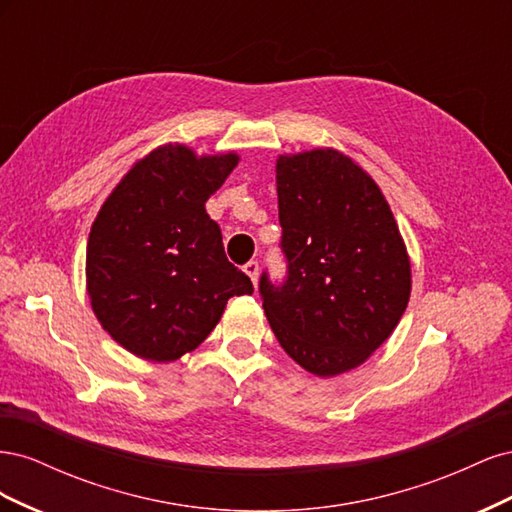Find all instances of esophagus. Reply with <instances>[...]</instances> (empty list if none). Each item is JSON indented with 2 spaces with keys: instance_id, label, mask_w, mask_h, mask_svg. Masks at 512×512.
Wrapping results in <instances>:
<instances>
[{
  "instance_id": "34e87169",
  "label": "esophagus",
  "mask_w": 512,
  "mask_h": 512,
  "mask_svg": "<svg viewBox=\"0 0 512 512\" xmlns=\"http://www.w3.org/2000/svg\"><path fill=\"white\" fill-rule=\"evenodd\" d=\"M243 271L250 275V280H252V284H256L258 282V262L256 260H250V262H245V267H243Z\"/></svg>"
}]
</instances>
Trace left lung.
Returning a JSON list of instances; mask_svg holds the SVG:
<instances>
[{
  "label": "left lung",
  "mask_w": 512,
  "mask_h": 512,
  "mask_svg": "<svg viewBox=\"0 0 512 512\" xmlns=\"http://www.w3.org/2000/svg\"><path fill=\"white\" fill-rule=\"evenodd\" d=\"M288 275L260 277L277 342L309 374L365 363L395 331L410 299L404 239L376 181L335 149L280 156L275 166Z\"/></svg>",
  "instance_id": "8db88e82"
}]
</instances>
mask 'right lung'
Returning <instances> with one entry per match:
<instances>
[{"mask_svg":"<svg viewBox=\"0 0 512 512\" xmlns=\"http://www.w3.org/2000/svg\"><path fill=\"white\" fill-rule=\"evenodd\" d=\"M237 162V153L198 158L185 145H162L117 183L91 226V309L141 359L177 361L205 342L230 297L254 292L205 209Z\"/></svg>","mask_w":512,"mask_h":512,"instance_id":"obj_1","label":"right lung"}]
</instances>
